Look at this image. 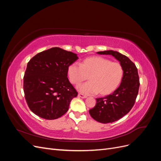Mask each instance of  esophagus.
<instances>
[{
	"mask_svg": "<svg viewBox=\"0 0 161 161\" xmlns=\"http://www.w3.org/2000/svg\"><path fill=\"white\" fill-rule=\"evenodd\" d=\"M78 96H79V97H80V98H82V99H85V98H86V97H87L86 95H83V94H82V93H79Z\"/></svg>",
	"mask_w": 161,
	"mask_h": 161,
	"instance_id": "34e87169",
	"label": "esophagus"
}]
</instances>
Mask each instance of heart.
Returning <instances> with one entry per match:
<instances>
[{
    "instance_id": "b5f03b06",
    "label": "heart",
    "mask_w": 161,
    "mask_h": 161,
    "mask_svg": "<svg viewBox=\"0 0 161 161\" xmlns=\"http://www.w3.org/2000/svg\"><path fill=\"white\" fill-rule=\"evenodd\" d=\"M72 83L79 85L89 76L90 81L78 86V89L86 95H107L115 91L121 83L124 70L118 62L107 58L94 56L87 58L81 63L74 62L68 69Z\"/></svg>"
}]
</instances>
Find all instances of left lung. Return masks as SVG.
Returning a JSON list of instances; mask_svg holds the SVG:
<instances>
[{"label": "left lung", "mask_w": 161, "mask_h": 161, "mask_svg": "<svg viewBox=\"0 0 161 161\" xmlns=\"http://www.w3.org/2000/svg\"><path fill=\"white\" fill-rule=\"evenodd\" d=\"M97 53L113 56L124 70L118 88L111 95L96 99L95 106L89 110L91 116L95 120L102 124L112 123L127 114L135 103L140 86L138 69L127 56L118 52L106 50Z\"/></svg>", "instance_id": "1"}]
</instances>
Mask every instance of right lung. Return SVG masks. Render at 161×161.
Here are the masks:
<instances>
[{
  "label": "right lung",
  "mask_w": 161,
  "mask_h": 161,
  "mask_svg": "<svg viewBox=\"0 0 161 161\" xmlns=\"http://www.w3.org/2000/svg\"><path fill=\"white\" fill-rule=\"evenodd\" d=\"M78 58L76 53L55 47L38 53L27 63L23 91L36 115L55 119L69 110L78 92L68 79V69Z\"/></svg>",
  "instance_id": "1"
}]
</instances>
